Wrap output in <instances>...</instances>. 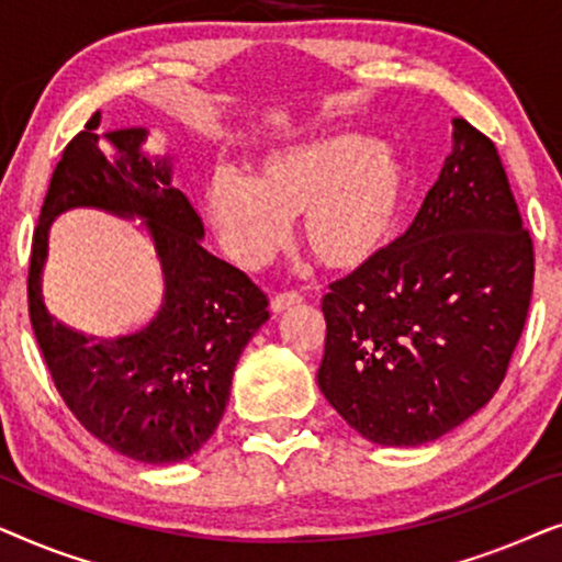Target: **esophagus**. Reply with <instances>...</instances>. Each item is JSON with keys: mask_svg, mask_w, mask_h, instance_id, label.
I'll list each match as a JSON object with an SVG mask.
<instances>
[{"mask_svg": "<svg viewBox=\"0 0 562 562\" xmlns=\"http://www.w3.org/2000/svg\"><path fill=\"white\" fill-rule=\"evenodd\" d=\"M302 302H304V299H302V294H296V291H286V294H276L271 299V312L273 314H281V312H286V310H294V306H299Z\"/></svg>", "mask_w": 562, "mask_h": 562, "instance_id": "1", "label": "esophagus"}]
</instances>
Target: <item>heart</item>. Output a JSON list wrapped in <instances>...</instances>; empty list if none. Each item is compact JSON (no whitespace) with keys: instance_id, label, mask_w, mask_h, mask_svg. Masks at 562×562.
Masks as SVG:
<instances>
[{"instance_id":"heart-1","label":"heart","mask_w":562,"mask_h":562,"mask_svg":"<svg viewBox=\"0 0 562 562\" xmlns=\"http://www.w3.org/2000/svg\"><path fill=\"white\" fill-rule=\"evenodd\" d=\"M409 194V171L389 145L360 133L322 135L271 150L250 179L212 176L204 217L222 248L256 268L286 237V217L304 214V248L325 268L352 271L379 256Z\"/></svg>"}]
</instances>
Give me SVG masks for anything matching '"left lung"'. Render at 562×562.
Here are the masks:
<instances>
[{"mask_svg": "<svg viewBox=\"0 0 562 562\" xmlns=\"http://www.w3.org/2000/svg\"><path fill=\"white\" fill-rule=\"evenodd\" d=\"M532 279L496 145L452 120V153L412 227L322 299L319 391L375 445L437 440L502 386Z\"/></svg>", "mask_w": 562, "mask_h": 562, "instance_id": "1", "label": "left lung"}]
</instances>
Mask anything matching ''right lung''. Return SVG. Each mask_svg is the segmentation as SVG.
I'll list each match as a JSON object with an SVG mask.
<instances>
[{
	"mask_svg": "<svg viewBox=\"0 0 562 562\" xmlns=\"http://www.w3.org/2000/svg\"><path fill=\"white\" fill-rule=\"evenodd\" d=\"M97 127L99 112L53 171L30 256V322L58 394L87 432L140 463H179L217 429L268 302L248 276L204 250L202 220L173 187L171 153L150 156L145 127ZM81 205L137 218L157 250L165 296L133 336H87L44 306L49 225Z\"/></svg>",
	"mask_w": 562,
	"mask_h": 562,
	"instance_id": "add662e5",
	"label": "right lung"
}]
</instances>
